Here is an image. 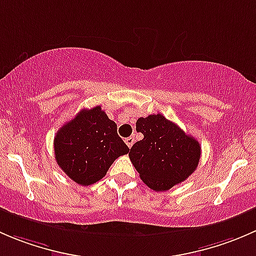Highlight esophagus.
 Returning a JSON list of instances; mask_svg holds the SVG:
<instances>
[{
  "label": "esophagus",
  "instance_id": "34e87169",
  "mask_svg": "<svg viewBox=\"0 0 256 256\" xmlns=\"http://www.w3.org/2000/svg\"><path fill=\"white\" fill-rule=\"evenodd\" d=\"M134 142H135V138H134L132 136H130V138H125V144H128V146L130 147V148H131V147H132Z\"/></svg>",
  "mask_w": 256,
  "mask_h": 256
}]
</instances>
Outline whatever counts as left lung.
Wrapping results in <instances>:
<instances>
[{"label": "left lung", "mask_w": 256, "mask_h": 256, "mask_svg": "<svg viewBox=\"0 0 256 256\" xmlns=\"http://www.w3.org/2000/svg\"><path fill=\"white\" fill-rule=\"evenodd\" d=\"M136 130L144 138L131 147L128 157L147 187L168 190L196 171L200 144L176 124L154 114L138 118Z\"/></svg>", "instance_id": "obj_1"}]
</instances>
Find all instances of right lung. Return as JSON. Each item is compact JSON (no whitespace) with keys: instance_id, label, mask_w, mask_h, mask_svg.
<instances>
[{"instance_id":"1","label":"right lung","mask_w":256,"mask_h":256,"mask_svg":"<svg viewBox=\"0 0 256 256\" xmlns=\"http://www.w3.org/2000/svg\"><path fill=\"white\" fill-rule=\"evenodd\" d=\"M130 148L102 106L82 109L54 136L56 161L70 180L90 186L102 180L118 157Z\"/></svg>"}]
</instances>
